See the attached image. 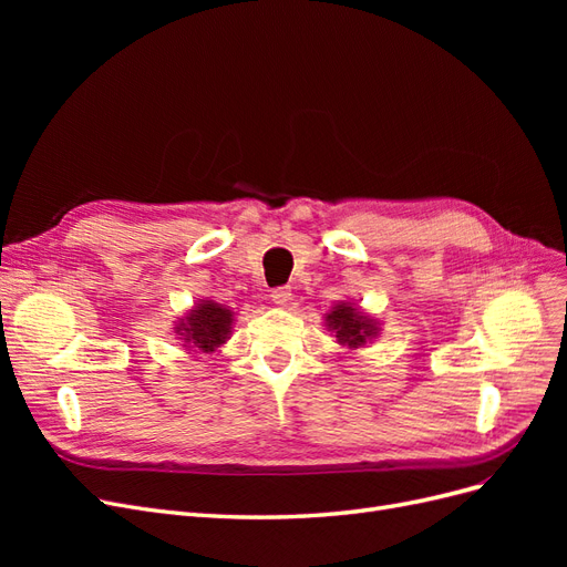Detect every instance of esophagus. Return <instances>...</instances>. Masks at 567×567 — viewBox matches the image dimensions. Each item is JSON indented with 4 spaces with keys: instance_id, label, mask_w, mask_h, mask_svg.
<instances>
[{
    "instance_id": "obj_1",
    "label": "esophagus",
    "mask_w": 567,
    "mask_h": 567,
    "mask_svg": "<svg viewBox=\"0 0 567 567\" xmlns=\"http://www.w3.org/2000/svg\"><path fill=\"white\" fill-rule=\"evenodd\" d=\"M290 298H293V293H290L288 286H279V288L271 290V300L277 305H288Z\"/></svg>"
}]
</instances>
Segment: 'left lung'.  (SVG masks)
Wrapping results in <instances>:
<instances>
[{
	"instance_id": "1",
	"label": "left lung",
	"mask_w": 567,
	"mask_h": 567,
	"mask_svg": "<svg viewBox=\"0 0 567 567\" xmlns=\"http://www.w3.org/2000/svg\"><path fill=\"white\" fill-rule=\"evenodd\" d=\"M326 319H329V326L336 331V338L340 346H348V348L364 346L367 338H371L375 333L373 321L367 319L362 312H357L354 307H350L346 302L338 305Z\"/></svg>"
}]
</instances>
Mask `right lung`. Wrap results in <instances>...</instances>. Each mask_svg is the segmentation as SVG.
I'll return each instance as SVG.
<instances>
[{
	"label": "right lung",
	"mask_w": 567,
	"mask_h": 567,
	"mask_svg": "<svg viewBox=\"0 0 567 567\" xmlns=\"http://www.w3.org/2000/svg\"><path fill=\"white\" fill-rule=\"evenodd\" d=\"M231 329V312L217 302H203L186 317V323H179V331L186 342L203 352H213L227 340Z\"/></svg>",
	"instance_id": "add662e5"
}]
</instances>
